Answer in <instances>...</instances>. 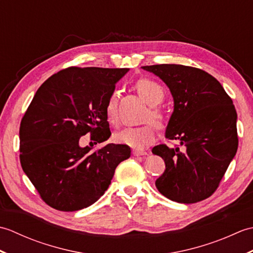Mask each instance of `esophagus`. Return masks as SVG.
Returning <instances> with one entry per match:
<instances>
[{
	"label": "esophagus",
	"instance_id": "34e87169",
	"mask_svg": "<svg viewBox=\"0 0 253 253\" xmlns=\"http://www.w3.org/2000/svg\"><path fill=\"white\" fill-rule=\"evenodd\" d=\"M132 153H133V155H147L148 154V152L147 151H144V150H139V149H135V150H132Z\"/></svg>",
	"mask_w": 253,
	"mask_h": 253
}]
</instances>
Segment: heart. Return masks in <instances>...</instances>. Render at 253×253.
<instances>
[{"mask_svg":"<svg viewBox=\"0 0 253 253\" xmlns=\"http://www.w3.org/2000/svg\"><path fill=\"white\" fill-rule=\"evenodd\" d=\"M138 94L150 106H155L162 102L164 98V90L154 80L149 78L139 79L135 84ZM106 117L110 123H117V98L116 93L113 92L106 102L105 106ZM147 120L153 121L157 125H162L164 121L163 113L157 107H151L147 114ZM155 139V127L152 124H146L143 126L127 127L116 132L114 140L117 143L125 144L133 149H142L148 144L152 143Z\"/></svg>","mask_w":253,"mask_h":253,"instance_id":"1","label":"heart"}]
</instances>
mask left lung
I'll list each match as a JSON object with an SVG mask.
<instances>
[{
    "mask_svg": "<svg viewBox=\"0 0 253 253\" xmlns=\"http://www.w3.org/2000/svg\"><path fill=\"white\" fill-rule=\"evenodd\" d=\"M168 84L174 98L165 143L152 149L166 169L155 181L163 196L179 203H196L212 196L238 148L237 113L222 84L200 68L159 64L142 66Z\"/></svg>",
    "mask_w": 253,
    "mask_h": 253,
    "instance_id": "8db88e82",
    "label": "left lung"
}]
</instances>
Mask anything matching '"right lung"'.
<instances>
[{"label": "right lung", "mask_w": 253, "mask_h": 253, "mask_svg": "<svg viewBox=\"0 0 253 253\" xmlns=\"http://www.w3.org/2000/svg\"><path fill=\"white\" fill-rule=\"evenodd\" d=\"M128 68L71 66L37 90L19 127V160L47 206L64 212L87 208L103 196L117 165L130 157L125 144L79 147L111 136L105 106Z\"/></svg>", "instance_id": "1"}]
</instances>
